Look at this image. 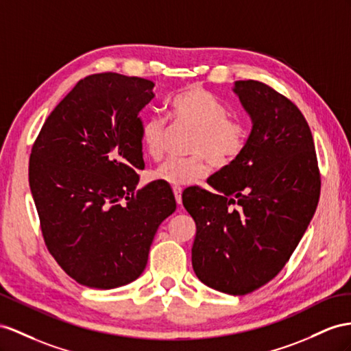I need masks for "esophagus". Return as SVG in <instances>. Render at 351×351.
I'll return each instance as SVG.
<instances>
[{"label":"esophagus","instance_id":"obj_1","mask_svg":"<svg viewBox=\"0 0 351 351\" xmlns=\"http://www.w3.org/2000/svg\"><path fill=\"white\" fill-rule=\"evenodd\" d=\"M173 194L178 204H182V188L181 186H173Z\"/></svg>","mask_w":351,"mask_h":351}]
</instances>
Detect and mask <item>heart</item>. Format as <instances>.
<instances>
[{"instance_id":"obj_1","label":"heart","mask_w":351,"mask_h":351,"mask_svg":"<svg viewBox=\"0 0 351 351\" xmlns=\"http://www.w3.org/2000/svg\"><path fill=\"white\" fill-rule=\"evenodd\" d=\"M175 123L195 130L188 158H170L151 172V179L167 185H191L209 170L226 169L241 156L247 143V129L240 120L228 119V110L219 99L202 86H191L170 99ZM166 121L149 117L141 124V143L151 160L165 156Z\"/></svg>"}]
</instances>
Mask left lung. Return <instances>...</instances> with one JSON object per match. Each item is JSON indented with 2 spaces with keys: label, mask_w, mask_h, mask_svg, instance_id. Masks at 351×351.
I'll return each instance as SVG.
<instances>
[{
  "label": "left lung",
  "mask_w": 351,
  "mask_h": 351,
  "mask_svg": "<svg viewBox=\"0 0 351 351\" xmlns=\"http://www.w3.org/2000/svg\"><path fill=\"white\" fill-rule=\"evenodd\" d=\"M252 121L241 156L191 188L182 203L197 232L195 276L228 295H246L278 274L316 212L320 175L311 130L289 99L264 83L234 82Z\"/></svg>",
  "instance_id": "obj_1"
}]
</instances>
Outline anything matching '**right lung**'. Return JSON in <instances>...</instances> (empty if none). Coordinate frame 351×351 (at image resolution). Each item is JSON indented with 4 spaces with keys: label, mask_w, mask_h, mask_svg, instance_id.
<instances>
[{
    "label": "right lung",
    "mask_w": 351,
    "mask_h": 351,
    "mask_svg": "<svg viewBox=\"0 0 351 351\" xmlns=\"http://www.w3.org/2000/svg\"><path fill=\"white\" fill-rule=\"evenodd\" d=\"M154 83L105 73L80 80L51 111L29 158L49 252L80 285L114 289L142 274L156 232L176 210L172 188L136 190L139 112Z\"/></svg>",
    "instance_id": "1"
}]
</instances>
